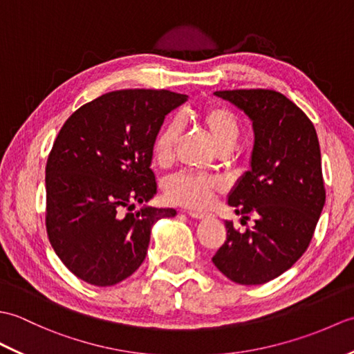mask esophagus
<instances>
[{
	"label": "esophagus",
	"mask_w": 354,
	"mask_h": 354,
	"mask_svg": "<svg viewBox=\"0 0 354 354\" xmlns=\"http://www.w3.org/2000/svg\"><path fill=\"white\" fill-rule=\"evenodd\" d=\"M187 214H189V216H192V217H193V219H205V217H208V214H207V213L194 212V209H189V212H187Z\"/></svg>",
	"instance_id": "obj_1"
}]
</instances>
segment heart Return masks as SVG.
I'll return each instance as SVG.
<instances>
[{
	"label": "heart",
	"instance_id": "b5f03b06",
	"mask_svg": "<svg viewBox=\"0 0 354 354\" xmlns=\"http://www.w3.org/2000/svg\"><path fill=\"white\" fill-rule=\"evenodd\" d=\"M196 122L212 135L221 152H230L242 135V126L234 112L222 104L212 103L196 112ZM181 138V124L176 118L164 123L152 141L153 161L160 167H167L175 158V149ZM223 179L216 175H202L193 171H179L167 178L164 193L169 202L193 209H204L212 204L217 193L225 190Z\"/></svg>",
	"mask_w": 354,
	"mask_h": 354
}]
</instances>
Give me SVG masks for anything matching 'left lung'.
I'll list each match as a JSON object with an SVG mask.
<instances>
[{"label":"left lung","instance_id":"1","mask_svg":"<svg viewBox=\"0 0 354 354\" xmlns=\"http://www.w3.org/2000/svg\"><path fill=\"white\" fill-rule=\"evenodd\" d=\"M243 109L255 133L251 170L228 204L255 225L239 232L225 222L227 240L213 263L231 281L263 284L286 272L309 248L326 202L319 142L313 123L274 89L216 91Z\"/></svg>","mask_w":354,"mask_h":354}]
</instances>
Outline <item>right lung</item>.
<instances>
[{
    "mask_svg": "<svg viewBox=\"0 0 354 354\" xmlns=\"http://www.w3.org/2000/svg\"><path fill=\"white\" fill-rule=\"evenodd\" d=\"M187 95L169 89H118L74 111L45 167V227L53 250L80 280L114 286L146 259L152 225L173 208L153 198L152 141Z\"/></svg>",
    "mask_w": 354,
    "mask_h": 354,
    "instance_id": "1",
    "label": "right lung"
}]
</instances>
